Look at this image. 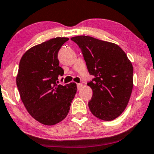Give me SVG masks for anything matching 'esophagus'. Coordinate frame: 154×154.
Masks as SVG:
<instances>
[{"mask_svg":"<svg viewBox=\"0 0 154 154\" xmlns=\"http://www.w3.org/2000/svg\"><path fill=\"white\" fill-rule=\"evenodd\" d=\"M82 86H83V84H82V83H80V84H77L78 90H80V89L82 88Z\"/></svg>","mask_w":154,"mask_h":154,"instance_id":"1","label":"esophagus"}]
</instances>
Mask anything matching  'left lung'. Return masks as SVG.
Masks as SVG:
<instances>
[{"label": "left lung", "mask_w": 154, "mask_h": 154, "mask_svg": "<svg viewBox=\"0 0 154 154\" xmlns=\"http://www.w3.org/2000/svg\"><path fill=\"white\" fill-rule=\"evenodd\" d=\"M70 39L82 50L88 71L94 76L87 83L93 91L88 103L91 113L104 121L116 119L125 110L132 94V63L113 43L87 35Z\"/></svg>", "instance_id": "obj_1"}]
</instances>
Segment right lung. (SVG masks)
Wrapping results in <instances>:
<instances>
[{
	"label": "right lung",
	"instance_id": "1",
	"mask_svg": "<svg viewBox=\"0 0 154 154\" xmlns=\"http://www.w3.org/2000/svg\"><path fill=\"white\" fill-rule=\"evenodd\" d=\"M68 38H54L30 48L22 57L17 75L20 97L28 113L44 125H54L68 114L77 91L75 83L58 84L64 70L57 54Z\"/></svg>",
	"mask_w": 154,
	"mask_h": 154
}]
</instances>
